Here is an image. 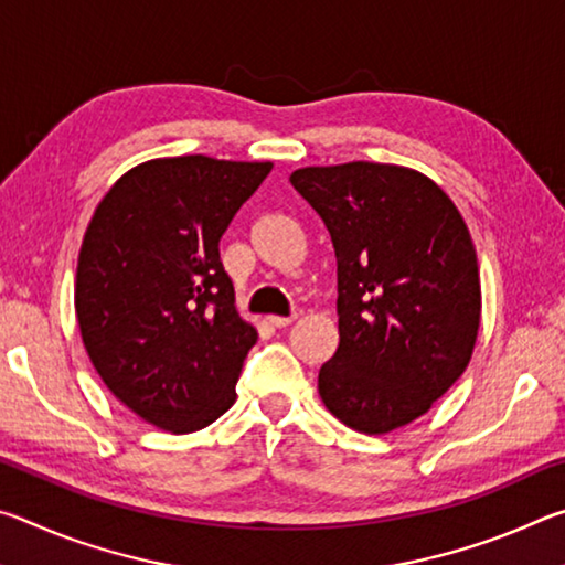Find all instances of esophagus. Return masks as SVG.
Instances as JSON below:
<instances>
[{"instance_id": "obj_1", "label": "esophagus", "mask_w": 565, "mask_h": 565, "mask_svg": "<svg viewBox=\"0 0 565 565\" xmlns=\"http://www.w3.org/2000/svg\"><path fill=\"white\" fill-rule=\"evenodd\" d=\"M294 319L296 317H269V323H271V327H276V329H284V327H289Z\"/></svg>"}]
</instances>
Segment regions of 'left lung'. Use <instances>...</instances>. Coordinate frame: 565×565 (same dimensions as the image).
<instances>
[{"label": "left lung", "mask_w": 565, "mask_h": 565, "mask_svg": "<svg viewBox=\"0 0 565 565\" xmlns=\"http://www.w3.org/2000/svg\"><path fill=\"white\" fill-rule=\"evenodd\" d=\"M291 184L339 259V349L319 396L343 426L381 436L424 416L463 374L481 327V276L461 212L416 169L303 167Z\"/></svg>", "instance_id": "8db88e82"}]
</instances>
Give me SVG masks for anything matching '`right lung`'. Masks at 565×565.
<instances>
[{
    "instance_id": "obj_1",
    "label": "right lung",
    "mask_w": 565,
    "mask_h": 565,
    "mask_svg": "<svg viewBox=\"0 0 565 565\" xmlns=\"http://www.w3.org/2000/svg\"><path fill=\"white\" fill-rule=\"evenodd\" d=\"M271 161L149 159L121 174L84 232L74 311L104 384L147 424L199 431L236 401L256 329L236 311L218 238Z\"/></svg>"
}]
</instances>
